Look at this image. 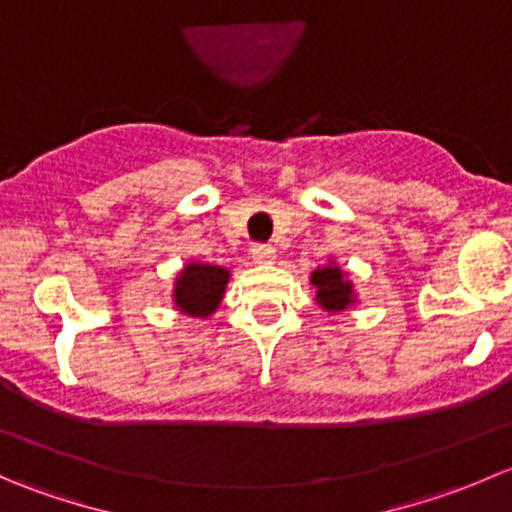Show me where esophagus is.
<instances>
[{
    "label": "esophagus",
    "mask_w": 512,
    "mask_h": 512,
    "mask_svg": "<svg viewBox=\"0 0 512 512\" xmlns=\"http://www.w3.org/2000/svg\"><path fill=\"white\" fill-rule=\"evenodd\" d=\"M252 260L260 262V265H265V262H272L275 260V247L272 245H255L252 247Z\"/></svg>",
    "instance_id": "esophagus-1"
}]
</instances>
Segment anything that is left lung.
I'll list each match as a JSON object with an SVG mask.
<instances>
[{
    "mask_svg": "<svg viewBox=\"0 0 512 512\" xmlns=\"http://www.w3.org/2000/svg\"><path fill=\"white\" fill-rule=\"evenodd\" d=\"M312 285L317 287V302L327 312H342L354 302V289L344 280V272L337 265L319 267L312 272Z\"/></svg>",
    "mask_w": 512,
    "mask_h": 512,
    "instance_id": "left-lung-1",
    "label": "left lung"
}]
</instances>
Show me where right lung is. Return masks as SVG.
Returning <instances> with one entry per match:
<instances>
[{"instance_id":"1","label":"right lung","mask_w":512,"mask_h":512,"mask_svg":"<svg viewBox=\"0 0 512 512\" xmlns=\"http://www.w3.org/2000/svg\"><path fill=\"white\" fill-rule=\"evenodd\" d=\"M227 280H230V272L225 267L190 262L175 280V304L180 312L190 314V317H208L218 309Z\"/></svg>"}]
</instances>
